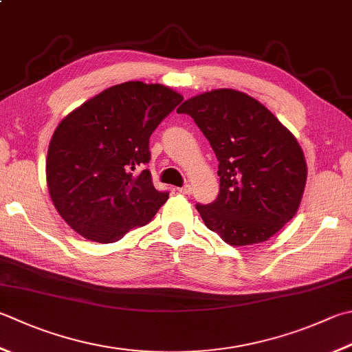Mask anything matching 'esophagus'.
Listing matches in <instances>:
<instances>
[{"label":"esophagus","instance_id":"1","mask_svg":"<svg viewBox=\"0 0 352 352\" xmlns=\"http://www.w3.org/2000/svg\"><path fill=\"white\" fill-rule=\"evenodd\" d=\"M177 191H179V193H182V195H191V191H193V190H191V185L190 184H185L184 187L177 188Z\"/></svg>","mask_w":352,"mask_h":352}]
</instances>
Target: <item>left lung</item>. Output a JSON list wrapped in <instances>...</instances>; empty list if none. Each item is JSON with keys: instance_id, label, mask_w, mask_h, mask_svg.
I'll list each match as a JSON object with an SVG mask.
<instances>
[{"instance_id": "obj_1", "label": "left lung", "mask_w": 352, "mask_h": 352, "mask_svg": "<svg viewBox=\"0 0 352 352\" xmlns=\"http://www.w3.org/2000/svg\"><path fill=\"white\" fill-rule=\"evenodd\" d=\"M187 113L219 161L214 202L197 204L204 223L233 247L274 236L299 210L307 162L294 135L257 99L233 89L193 96Z\"/></svg>"}]
</instances>
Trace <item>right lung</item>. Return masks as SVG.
<instances>
[{
  "instance_id": "obj_1",
  "label": "right lung",
  "mask_w": 352,
  "mask_h": 352,
  "mask_svg": "<svg viewBox=\"0 0 352 352\" xmlns=\"http://www.w3.org/2000/svg\"><path fill=\"white\" fill-rule=\"evenodd\" d=\"M182 95L162 84L129 81L79 105L53 133L45 176L59 213L85 239L111 243L150 222L167 202L148 170L150 136Z\"/></svg>"
}]
</instances>
